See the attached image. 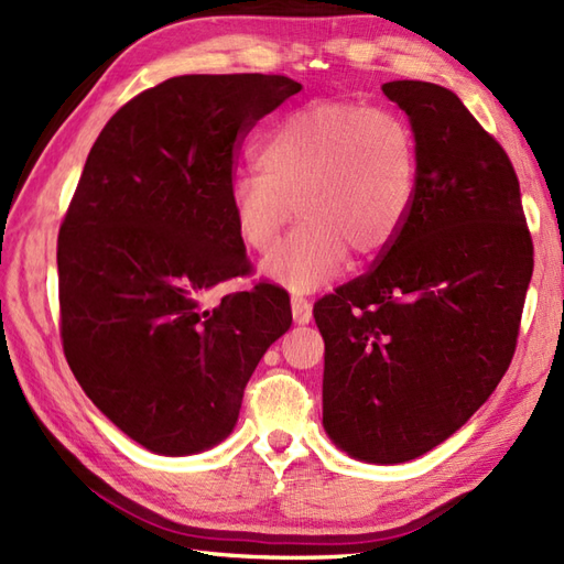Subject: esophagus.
Masks as SVG:
<instances>
[{"mask_svg": "<svg viewBox=\"0 0 564 564\" xmlns=\"http://www.w3.org/2000/svg\"><path fill=\"white\" fill-rule=\"evenodd\" d=\"M291 307H293L295 325H307V322L313 319V305H310L307 297L293 295V297H291Z\"/></svg>", "mask_w": 564, "mask_h": 564, "instance_id": "obj_1", "label": "esophagus"}]
</instances>
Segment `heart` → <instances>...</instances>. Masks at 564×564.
<instances>
[{
  "instance_id": "obj_1",
  "label": "heart",
  "mask_w": 564,
  "mask_h": 564,
  "mask_svg": "<svg viewBox=\"0 0 564 564\" xmlns=\"http://www.w3.org/2000/svg\"><path fill=\"white\" fill-rule=\"evenodd\" d=\"M257 172L232 178L237 237L257 254L291 237L263 273L310 293L332 281L349 251L370 259L400 237L412 210L419 154L412 126L390 109L317 101L283 116L254 148Z\"/></svg>"
}]
</instances>
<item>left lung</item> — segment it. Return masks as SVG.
I'll return each instance as SVG.
<instances>
[{
    "label": "left lung",
    "mask_w": 564,
    "mask_h": 564,
    "mask_svg": "<svg viewBox=\"0 0 564 564\" xmlns=\"http://www.w3.org/2000/svg\"><path fill=\"white\" fill-rule=\"evenodd\" d=\"M410 116L419 176L400 237L315 303L322 424L351 458L404 463L455 434L517 351L533 242L505 148L431 82L382 84Z\"/></svg>",
    "instance_id": "1"
}]
</instances>
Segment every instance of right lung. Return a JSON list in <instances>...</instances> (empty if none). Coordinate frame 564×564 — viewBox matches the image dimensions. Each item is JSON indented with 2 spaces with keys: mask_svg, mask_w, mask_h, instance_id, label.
Listing matches in <instances>:
<instances>
[{
  "mask_svg": "<svg viewBox=\"0 0 564 564\" xmlns=\"http://www.w3.org/2000/svg\"><path fill=\"white\" fill-rule=\"evenodd\" d=\"M303 87L184 75L104 126L57 235L59 337L87 398L152 453L191 455L237 424L247 382L289 332V293H206L251 263L230 213L251 128Z\"/></svg>",
  "mask_w": 564,
  "mask_h": 564,
  "instance_id": "right-lung-1",
  "label": "right lung"
}]
</instances>
